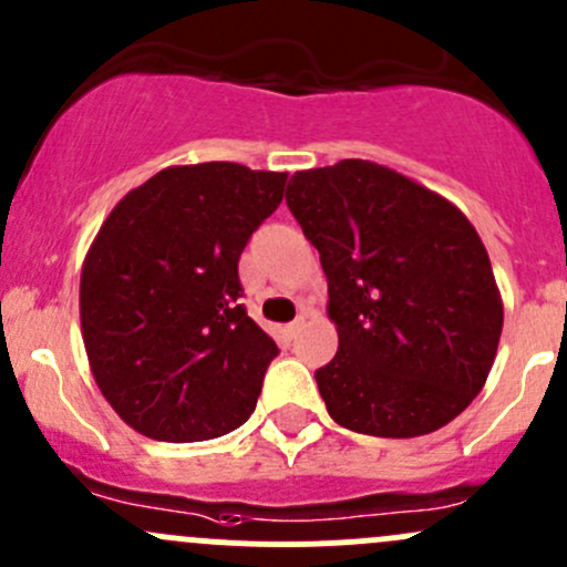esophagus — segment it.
Instances as JSON below:
<instances>
[{
	"mask_svg": "<svg viewBox=\"0 0 567 567\" xmlns=\"http://www.w3.org/2000/svg\"><path fill=\"white\" fill-rule=\"evenodd\" d=\"M300 327H302V317H300V319H295V322L286 324V336L295 338V336H297V330H300Z\"/></svg>",
	"mask_w": 567,
	"mask_h": 567,
	"instance_id": "esophagus-1",
	"label": "esophagus"
}]
</instances>
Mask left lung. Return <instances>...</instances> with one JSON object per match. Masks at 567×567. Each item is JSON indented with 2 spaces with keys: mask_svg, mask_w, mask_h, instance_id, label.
I'll list each match as a JSON object with an SVG mask.
<instances>
[{
  "mask_svg": "<svg viewBox=\"0 0 567 567\" xmlns=\"http://www.w3.org/2000/svg\"><path fill=\"white\" fill-rule=\"evenodd\" d=\"M286 204L319 250L338 352L317 369L327 412L406 440L481 393L502 332L492 261L447 198L371 161L291 174Z\"/></svg>",
  "mask_w": 567,
  "mask_h": 567,
  "instance_id": "1",
  "label": "left lung"
}]
</instances>
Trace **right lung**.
<instances>
[{
    "mask_svg": "<svg viewBox=\"0 0 567 567\" xmlns=\"http://www.w3.org/2000/svg\"><path fill=\"white\" fill-rule=\"evenodd\" d=\"M286 174L240 163L163 168L97 231L81 272V332L116 414L157 442L240 429L276 341L243 306L240 254Z\"/></svg>",
    "mask_w": 567,
    "mask_h": 567,
    "instance_id": "obj_1",
    "label": "right lung"
}]
</instances>
